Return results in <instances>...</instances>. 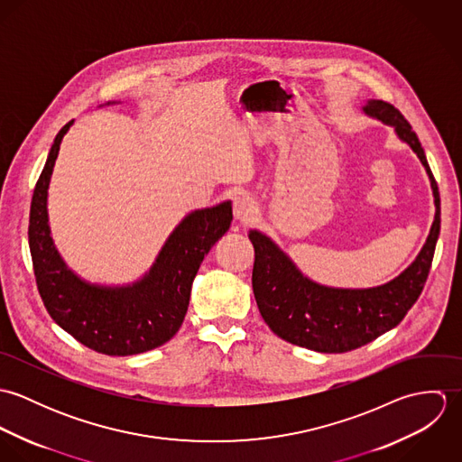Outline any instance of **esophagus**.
<instances>
[{
  "instance_id": "esophagus-1",
  "label": "esophagus",
  "mask_w": 462,
  "mask_h": 462,
  "mask_svg": "<svg viewBox=\"0 0 462 462\" xmlns=\"http://www.w3.org/2000/svg\"><path fill=\"white\" fill-rule=\"evenodd\" d=\"M256 213V208H254V202L245 196H240V198H235L233 200V215H235V220L242 222V224H247Z\"/></svg>"
}]
</instances>
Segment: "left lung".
<instances>
[{
  "label": "left lung",
  "instance_id": "obj_1",
  "mask_svg": "<svg viewBox=\"0 0 462 462\" xmlns=\"http://www.w3.org/2000/svg\"><path fill=\"white\" fill-rule=\"evenodd\" d=\"M363 110L393 126L396 134L418 154L430 178L436 218L412 264L393 281L368 290L320 286L304 277L270 238L258 231L249 233L254 245L253 290L266 326L284 341L315 352H348L396 328L427 282L441 227L438 183L411 125L393 105L381 99L368 101Z\"/></svg>",
  "mask_w": 462,
  "mask_h": 462
}]
</instances>
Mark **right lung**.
<instances>
[{"instance_id": "add662e5", "label": "right lung", "mask_w": 462, "mask_h": 462, "mask_svg": "<svg viewBox=\"0 0 462 462\" xmlns=\"http://www.w3.org/2000/svg\"><path fill=\"white\" fill-rule=\"evenodd\" d=\"M70 125L72 121L55 136L30 206L28 242L41 299L62 329L99 354L133 356L152 350L181 328L199 266L231 226V202L190 213L169 236L149 273L132 286L83 282L55 249L46 208L50 178Z\"/></svg>"}]
</instances>
